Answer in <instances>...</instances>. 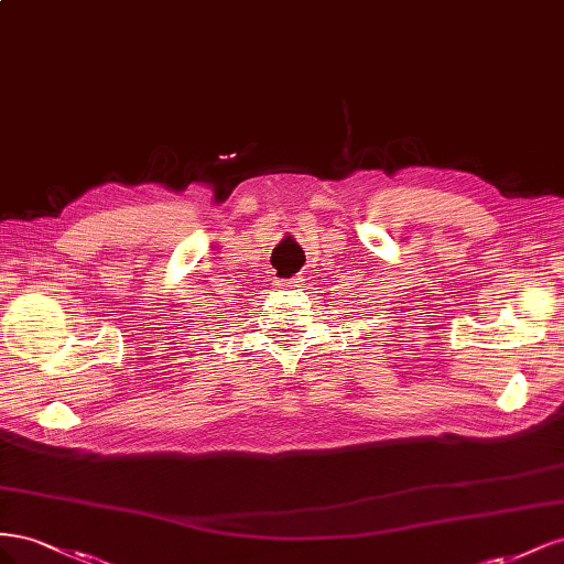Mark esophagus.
I'll list each match as a JSON object with an SVG mask.
<instances>
[{
  "label": "esophagus",
  "instance_id": "34e87169",
  "mask_svg": "<svg viewBox=\"0 0 564 564\" xmlns=\"http://www.w3.org/2000/svg\"><path fill=\"white\" fill-rule=\"evenodd\" d=\"M302 283V279L300 276H293V279H288V281H279V285L281 288H297Z\"/></svg>",
  "mask_w": 564,
  "mask_h": 564
}]
</instances>
